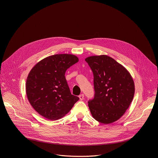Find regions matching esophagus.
Returning <instances> with one entry per match:
<instances>
[{"label":"esophagus","mask_w":158,"mask_h":158,"mask_svg":"<svg viewBox=\"0 0 158 158\" xmlns=\"http://www.w3.org/2000/svg\"><path fill=\"white\" fill-rule=\"evenodd\" d=\"M79 99H80V100H83V99H84V94H82L79 95Z\"/></svg>","instance_id":"esophagus-1"}]
</instances>
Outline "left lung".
Returning a JSON list of instances; mask_svg holds the SVG:
<instances>
[{
    "label": "left lung",
    "instance_id": "1",
    "mask_svg": "<svg viewBox=\"0 0 158 158\" xmlns=\"http://www.w3.org/2000/svg\"><path fill=\"white\" fill-rule=\"evenodd\" d=\"M85 60L93 73L94 98L88 101L93 117L108 124L121 118L134 95V82L129 71L106 55L93 56Z\"/></svg>",
    "mask_w": 158,
    "mask_h": 158
}]
</instances>
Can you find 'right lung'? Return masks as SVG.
Returning a JSON list of instances; mask_svg holds the SVG:
<instances>
[{
  "label": "right lung",
  "mask_w": 158,
  "mask_h": 158,
  "mask_svg": "<svg viewBox=\"0 0 158 158\" xmlns=\"http://www.w3.org/2000/svg\"><path fill=\"white\" fill-rule=\"evenodd\" d=\"M79 61L73 54H55L43 59L31 70L26 81L27 99L38 113L49 120L64 116L79 99L72 95L66 70Z\"/></svg>",
  "instance_id": "add662e5"
}]
</instances>
